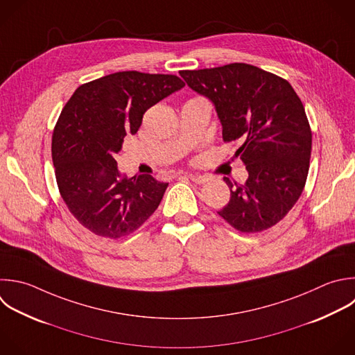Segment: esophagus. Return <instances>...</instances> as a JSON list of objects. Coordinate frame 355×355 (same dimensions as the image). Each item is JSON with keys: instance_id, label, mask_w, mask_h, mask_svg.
<instances>
[{"instance_id": "esophagus-1", "label": "esophagus", "mask_w": 355, "mask_h": 355, "mask_svg": "<svg viewBox=\"0 0 355 355\" xmlns=\"http://www.w3.org/2000/svg\"><path fill=\"white\" fill-rule=\"evenodd\" d=\"M189 178L191 182H194L197 184H204L211 179L209 176H205V175H189Z\"/></svg>"}]
</instances>
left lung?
<instances>
[{"label": "left lung", "mask_w": 355, "mask_h": 355, "mask_svg": "<svg viewBox=\"0 0 355 355\" xmlns=\"http://www.w3.org/2000/svg\"><path fill=\"white\" fill-rule=\"evenodd\" d=\"M180 76L214 103L223 141H243L236 155L248 179L233 189L225 178L230 200L218 214L241 233L272 227L294 207L308 176L312 133L300 97L286 79L248 64Z\"/></svg>", "instance_id": "left-lung-1"}]
</instances>
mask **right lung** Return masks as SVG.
<instances>
[{
  "mask_svg": "<svg viewBox=\"0 0 355 355\" xmlns=\"http://www.w3.org/2000/svg\"><path fill=\"white\" fill-rule=\"evenodd\" d=\"M184 87L176 75L125 71L85 83L64 107L51 154L62 200L92 233L121 239L158 208L168 183L151 175L121 176L115 154L137 133L144 112Z\"/></svg>",
  "mask_w": 355,
  "mask_h": 355,
  "instance_id": "1",
  "label": "right lung"
}]
</instances>
